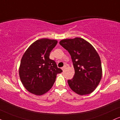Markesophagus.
Returning <instances> with one entry per match:
<instances>
[{
    "label": "esophagus",
    "instance_id": "esophagus-1",
    "mask_svg": "<svg viewBox=\"0 0 120 120\" xmlns=\"http://www.w3.org/2000/svg\"><path fill=\"white\" fill-rule=\"evenodd\" d=\"M66 66H63V67L62 68V70H63V71H64V70H65V69H66Z\"/></svg>",
    "mask_w": 120,
    "mask_h": 120
}]
</instances>
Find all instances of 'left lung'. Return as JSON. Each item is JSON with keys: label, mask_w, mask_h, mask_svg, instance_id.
Here are the masks:
<instances>
[{"label": "left lung", "mask_w": 120, "mask_h": 120, "mask_svg": "<svg viewBox=\"0 0 120 120\" xmlns=\"http://www.w3.org/2000/svg\"><path fill=\"white\" fill-rule=\"evenodd\" d=\"M59 44L69 52L73 63L74 75L68 80L70 88L81 96L92 93L102 75L101 61L96 49L80 37L64 39Z\"/></svg>", "instance_id": "1"}]
</instances>
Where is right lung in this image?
I'll return each mask as SVG.
<instances>
[{"instance_id":"right-lung-1","label":"right lung","mask_w":120,"mask_h":120,"mask_svg":"<svg viewBox=\"0 0 120 120\" xmlns=\"http://www.w3.org/2000/svg\"><path fill=\"white\" fill-rule=\"evenodd\" d=\"M57 41L41 38L29 46L22 57L19 75L22 83L30 93L41 96L51 88L56 75L62 70L50 59V52Z\"/></svg>"}]
</instances>
